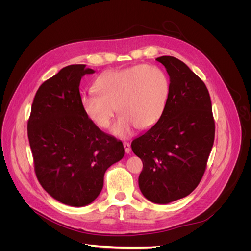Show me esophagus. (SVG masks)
<instances>
[{
    "label": "esophagus",
    "mask_w": 251,
    "mask_h": 251,
    "mask_svg": "<svg viewBox=\"0 0 251 251\" xmlns=\"http://www.w3.org/2000/svg\"><path fill=\"white\" fill-rule=\"evenodd\" d=\"M124 148H125V151L126 154H130L131 151V144L128 142H124Z\"/></svg>",
    "instance_id": "1"
}]
</instances>
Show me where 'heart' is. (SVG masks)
Returning <instances> with one entry per match:
<instances>
[{
	"instance_id": "1",
	"label": "heart",
	"mask_w": 251,
	"mask_h": 251,
	"mask_svg": "<svg viewBox=\"0 0 251 251\" xmlns=\"http://www.w3.org/2000/svg\"><path fill=\"white\" fill-rule=\"evenodd\" d=\"M96 94L81 96L87 116L100 128H108L115 114H120L113 134L126 138L134 127L148 128L160 119L168 103L171 85L162 70L136 65L123 70L107 71L94 82Z\"/></svg>"
}]
</instances>
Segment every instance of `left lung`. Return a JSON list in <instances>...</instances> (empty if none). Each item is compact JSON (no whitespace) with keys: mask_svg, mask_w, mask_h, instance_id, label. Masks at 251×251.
<instances>
[{"mask_svg":"<svg viewBox=\"0 0 251 251\" xmlns=\"http://www.w3.org/2000/svg\"><path fill=\"white\" fill-rule=\"evenodd\" d=\"M170 75L171 92L156 125L132 141L143 164L139 188L154 203L184 198L198 186L215 140V119L203 80L180 59L156 58Z\"/></svg>","mask_w":251,"mask_h":251,"instance_id":"1","label":"left lung"}]
</instances>
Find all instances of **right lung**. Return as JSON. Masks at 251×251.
Segmentation results:
<instances>
[{
    "mask_svg": "<svg viewBox=\"0 0 251 251\" xmlns=\"http://www.w3.org/2000/svg\"><path fill=\"white\" fill-rule=\"evenodd\" d=\"M92 73L86 65H70L44 81L27 124L37 180L70 206L93 202L105 171L125 155L123 142L103 133L82 110L80 79Z\"/></svg>",
    "mask_w": 251,
    "mask_h": 251,
    "instance_id": "right-lung-1",
    "label": "right lung"
}]
</instances>
